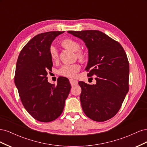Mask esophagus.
Instances as JSON below:
<instances>
[{"instance_id": "obj_1", "label": "esophagus", "mask_w": 147, "mask_h": 147, "mask_svg": "<svg viewBox=\"0 0 147 147\" xmlns=\"http://www.w3.org/2000/svg\"><path fill=\"white\" fill-rule=\"evenodd\" d=\"M69 82L71 84V85L72 86H74V85H76V84H78V81L77 80H73V79H70L69 80Z\"/></svg>"}]
</instances>
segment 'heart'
<instances>
[{
    "instance_id": "1",
    "label": "heart",
    "mask_w": 147,
    "mask_h": 147,
    "mask_svg": "<svg viewBox=\"0 0 147 147\" xmlns=\"http://www.w3.org/2000/svg\"><path fill=\"white\" fill-rule=\"evenodd\" d=\"M61 45L64 48L75 52L77 58L82 62L85 61L87 58L86 52L80 50V45L74 40L70 38H65L61 42ZM50 58L53 61H56L59 58V53L55 46H51L49 50ZM80 67L78 64H64L58 70V74L62 76L66 77H74L77 73L80 70Z\"/></svg>"
}]
</instances>
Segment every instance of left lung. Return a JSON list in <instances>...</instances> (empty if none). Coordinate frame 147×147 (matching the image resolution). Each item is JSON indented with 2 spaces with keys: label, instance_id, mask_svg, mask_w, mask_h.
Returning a JSON list of instances; mask_svg holds the SVG:
<instances>
[{
  "label": "left lung",
  "instance_id": "obj_1",
  "mask_svg": "<svg viewBox=\"0 0 147 147\" xmlns=\"http://www.w3.org/2000/svg\"><path fill=\"white\" fill-rule=\"evenodd\" d=\"M68 32L85 43L89 53L88 76L96 75V84L78 82L82 109L94 121H107L118 113L129 91V65L126 52L119 42L99 30Z\"/></svg>",
  "mask_w": 147,
  "mask_h": 147
}]
</instances>
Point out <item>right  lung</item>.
<instances>
[{"label": "right lung", "instance_id": "1", "mask_svg": "<svg viewBox=\"0 0 147 147\" xmlns=\"http://www.w3.org/2000/svg\"><path fill=\"white\" fill-rule=\"evenodd\" d=\"M64 31H51L35 35L22 49L17 60L15 83L23 106L34 119L50 122L63 113L71 85L61 77L56 85L48 82L53 62L49 50L52 42Z\"/></svg>", "mask_w": 147, "mask_h": 147}]
</instances>
